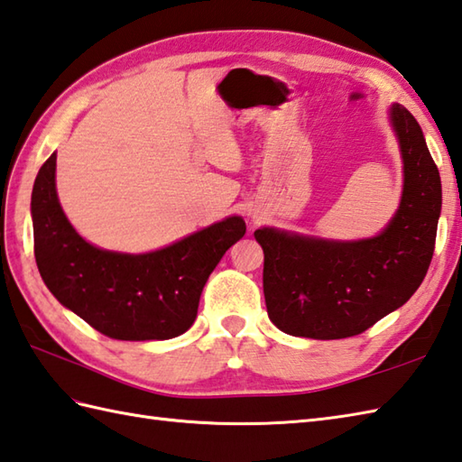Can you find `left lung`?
Returning a JSON list of instances; mask_svg holds the SVG:
<instances>
[{
	"instance_id": "left-lung-1",
	"label": "left lung",
	"mask_w": 462,
	"mask_h": 462,
	"mask_svg": "<svg viewBox=\"0 0 462 462\" xmlns=\"http://www.w3.org/2000/svg\"><path fill=\"white\" fill-rule=\"evenodd\" d=\"M403 156V198L374 239L334 243L257 229L264 253L263 291L273 324L291 336L340 340L365 332L403 306L433 259L440 178L411 112L393 105Z\"/></svg>"
}]
</instances>
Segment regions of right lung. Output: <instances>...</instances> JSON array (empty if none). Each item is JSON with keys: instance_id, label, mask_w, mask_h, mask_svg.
Here are the masks:
<instances>
[{"instance_id": "add662e5", "label": "right lung", "mask_w": 462, "mask_h": 462, "mask_svg": "<svg viewBox=\"0 0 462 462\" xmlns=\"http://www.w3.org/2000/svg\"><path fill=\"white\" fill-rule=\"evenodd\" d=\"M55 166L51 153L31 193L35 261L47 289L112 340H170L186 332L209 274L247 231L245 221L229 217L146 254L100 251L60 209Z\"/></svg>"}]
</instances>
